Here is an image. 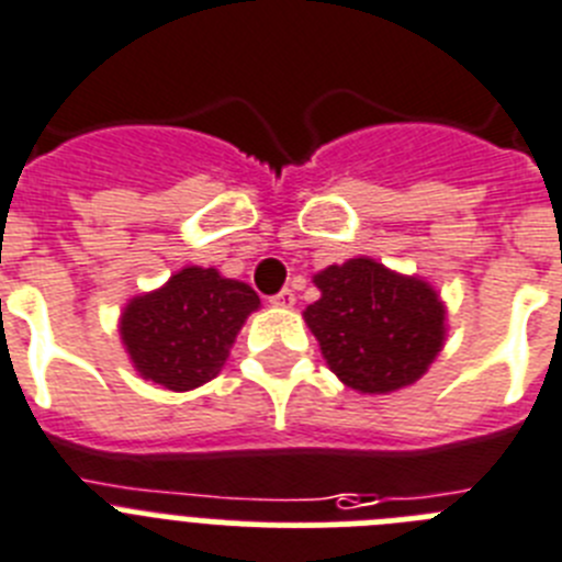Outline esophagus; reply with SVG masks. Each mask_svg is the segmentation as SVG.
Masks as SVG:
<instances>
[{
  "instance_id": "esophagus-1",
  "label": "esophagus",
  "mask_w": 562,
  "mask_h": 562,
  "mask_svg": "<svg viewBox=\"0 0 562 562\" xmlns=\"http://www.w3.org/2000/svg\"><path fill=\"white\" fill-rule=\"evenodd\" d=\"M294 302H296V296L291 288H282L280 294L271 296V305H277V308H294Z\"/></svg>"
}]
</instances>
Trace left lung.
<instances>
[{
	"label": "left lung",
	"mask_w": 562,
	"mask_h": 562,
	"mask_svg": "<svg viewBox=\"0 0 562 562\" xmlns=\"http://www.w3.org/2000/svg\"><path fill=\"white\" fill-rule=\"evenodd\" d=\"M319 300L305 322L328 368L359 393H393L418 382L443 348V302L436 288L370 257L314 277Z\"/></svg>",
	"instance_id": "obj_1"
}]
</instances>
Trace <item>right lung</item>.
<instances>
[{
  "label": "right lung",
  "instance_id": "right-lung-1",
  "mask_svg": "<svg viewBox=\"0 0 562 562\" xmlns=\"http://www.w3.org/2000/svg\"><path fill=\"white\" fill-rule=\"evenodd\" d=\"M260 308L251 285L221 277L217 268L189 266L158 291L130 300L121 314V341L144 379L166 390L212 382L228 359L243 322Z\"/></svg>",
  "mask_w": 562,
  "mask_h": 562
}]
</instances>
